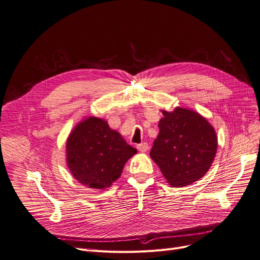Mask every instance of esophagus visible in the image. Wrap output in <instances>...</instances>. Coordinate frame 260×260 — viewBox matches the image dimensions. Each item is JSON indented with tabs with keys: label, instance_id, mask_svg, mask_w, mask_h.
I'll list each match as a JSON object with an SVG mask.
<instances>
[{
	"label": "esophagus",
	"instance_id": "1",
	"mask_svg": "<svg viewBox=\"0 0 260 260\" xmlns=\"http://www.w3.org/2000/svg\"><path fill=\"white\" fill-rule=\"evenodd\" d=\"M137 149H138L140 152L144 153V152H146V151L149 150V144L146 143V142L140 143V144H138V145H137Z\"/></svg>",
	"mask_w": 260,
	"mask_h": 260
}]
</instances>
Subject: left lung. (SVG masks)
<instances>
[{
    "label": "left lung",
    "instance_id": "left-lung-1",
    "mask_svg": "<svg viewBox=\"0 0 260 260\" xmlns=\"http://www.w3.org/2000/svg\"><path fill=\"white\" fill-rule=\"evenodd\" d=\"M159 134L150 156L172 187L193 184L211 167L218 138L211 124L199 112L184 107L162 110Z\"/></svg>",
    "mask_w": 260,
    "mask_h": 260
}]
</instances>
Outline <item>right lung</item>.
Instances as JSON below:
<instances>
[{"label":"right lung","instance_id":"obj_1","mask_svg":"<svg viewBox=\"0 0 260 260\" xmlns=\"http://www.w3.org/2000/svg\"><path fill=\"white\" fill-rule=\"evenodd\" d=\"M136 153L106 120L96 117L77 123L66 142V161L72 176L92 189L109 188Z\"/></svg>","mask_w":260,"mask_h":260}]
</instances>
